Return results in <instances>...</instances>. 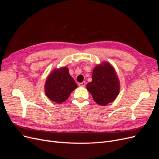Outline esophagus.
Returning a JSON list of instances; mask_svg holds the SVG:
<instances>
[{"label": "esophagus", "mask_w": 159, "mask_h": 159, "mask_svg": "<svg viewBox=\"0 0 159 159\" xmlns=\"http://www.w3.org/2000/svg\"><path fill=\"white\" fill-rule=\"evenodd\" d=\"M79 85H80V87H84V86L85 85V81H83V82L80 83Z\"/></svg>", "instance_id": "obj_1"}]
</instances>
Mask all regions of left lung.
Returning a JSON list of instances; mask_svg holds the SVG:
<instances>
[{
    "mask_svg": "<svg viewBox=\"0 0 159 159\" xmlns=\"http://www.w3.org/2000/svg\"><path fill=\"white\" fill-rule=\"evenodd\" d=\"M96 103L105 106L113 102L119 93L120 82L113 66L107 61L96 66L92 81L86 85Z\"/></svg>",
    "mask_w": 159,
    "mask_h": 159,
    "instance_id": "obj_1",
    "label": "left lung"
}]
</instances>
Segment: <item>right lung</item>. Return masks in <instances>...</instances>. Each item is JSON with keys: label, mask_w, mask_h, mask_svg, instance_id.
<instances>
[{"label": "right lung", "mask_w": 159, "mask_h": 159, "mask_svg": "<svg viewBox=\"0 0 159 159\" xmlns=\"http://www.w3.org/2000/svg\"><path fill=\"white\" fill-rule=\"evenodd\" d=\"M78 87L69 74L68 67L53 70L48 75L44 85L46 96L51 101L61 103L68 99L70 95Z\"/></svg>", "instance_id": "add662e5"}]
</instances>
